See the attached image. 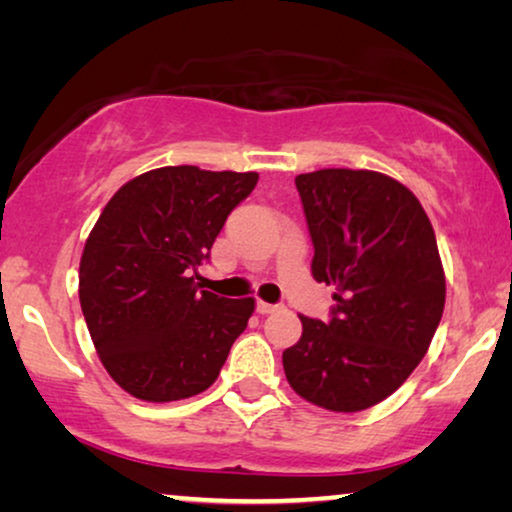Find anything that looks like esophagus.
<instances>
[{"label":"esophagus","mask_w":512,"mask_h":512,"mask_svg":"<svg viewBox=\"0 0 512 512\" xmlns=\"http://www.w3.org/2000/svg\"><path fill=\"white\" fill-rule=\"evenodd\" d=\"M279 305H272V303H265V300H256V312L258 314H272L277 312Z\"/></svg>","instance_id":"esophagus-1"}]
</instances>
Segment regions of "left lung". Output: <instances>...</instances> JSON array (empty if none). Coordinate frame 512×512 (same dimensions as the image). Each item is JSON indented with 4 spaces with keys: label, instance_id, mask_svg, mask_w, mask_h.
<instances>
[{
    "label": "left lung",
    "instance_id": "8db88e82",
    "mask_svg": "<svg viewBox=\"0 0 512 512\" xmlns=\"http://www.w3.org/2000/svg\"><path fill=\"white\" fill-rule=\"evenodd\" d=\"M314 258L333 286L328 324L300 314L303 335L284 349L300 398L333 412L373 408L424 359L445 307V272L433 226L415 193L373 170L298 174Z\"/></svg>",
    "mask_w": 512,
    "mask_h": 512
}]
</instances>
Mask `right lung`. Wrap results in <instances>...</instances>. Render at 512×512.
Wrapping results in <instances>:
<instances>
[{"label":"right lung","mask_w":512,"mask_h":512,"mask_svg":"<svg viewBox=\"0 0 512 512\" xmlns=\"http://www.w3.org/2000/svg\"><path fill=\"white\" fill-rule=\"evenodd\" d=\"M256 181V172L158 167L102 209L81 254L79 300L102 366L130 396L181 401L219 377L254 298H219L195 277Z\"/></svg>","instance_id":"right-lung-1"}]
</instances>
